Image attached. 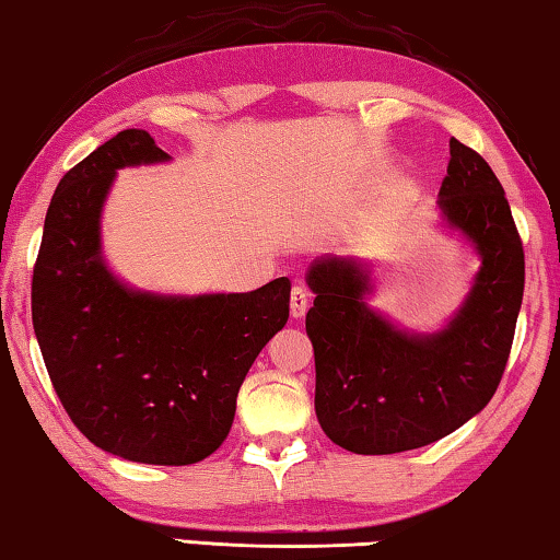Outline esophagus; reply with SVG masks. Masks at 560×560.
I'll list each match as a JSON object with an SVG mask.
<instances>
[{
    "instance_id": "34e87169",
    "label": "esophagus",
    "mask_w": 560,
    "mask_h": 560,
    "mask_svg": "<svg viewBox=\"0 0 560 560\" xmlns=\"http://www.w3.org/2000/svg\"><path fill=\"white\" fill-rule=\"evenodd\" d=\"M308 301H312V296H308L306 287H301V283H296V287L291 289V314H294L296 318L304 316L306 308H308Z\"/></svg>"
}]
</instances>
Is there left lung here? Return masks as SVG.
I'll return each mask as SVG.
<instances>
[{
	"label": "left lung",
	"instance_id": "left-lung-1",
	"mask_svg": "<svg viewBox=\"0 0 560 560\" xmlns=\"http://www.w3.org/2000/svg\"><path fill=\"white\" fill-rule=\"evenodd\" d=\"M439 194L448 224L481 254L471 294L443 331L408 336L371 312L361 264L324 259L308 271L316 416L353 454H401L448 436L491 401L509 361L526 261L503 186L481 154L451 139Z\"/></svg>",
	"mask_w": 560,
	"mask_h": 560
}]
</instances>
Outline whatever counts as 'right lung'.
Returning a JSON list of instances; mask_svg holds the SVG:
<instances>
[{
  "label": "right lung",
  "mask_w": 560,
  "mask_h": 560,
  "mask_svg": "<svg viewBox=\"0 0 560 560\" xmlns=\"http://www.w3.org/2000/svg\"><path fill=\"white\" fill-rule=\"evenodd\" d=\"M164 159L127 129L69 168L44 219L32 322L51 386L94 446L189 466L229 436L248 369L287 324L291 281L191 299L121 287L100 256L102 203L117 168Z\"/></svg>",
  "instance_id": "right-lung-1"
}]
</instances>
